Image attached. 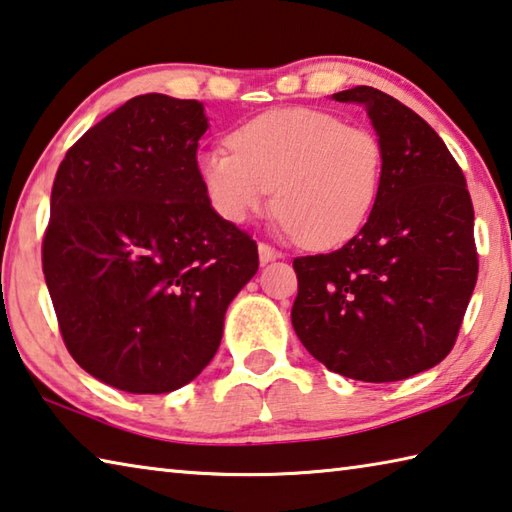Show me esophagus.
I'll return each instance as SVG.
<instances>
[{
	"label": "esophagus",
	"mask_w": 512,
	"mask_h": 512,
	"mask_svg": "<svg viewBox=\"0 0 512 512\" xmlns=\"http://www.w3.org/2000/svg\"><path fill=\"white\" fill-rule=\"evenodd\" d=\"M257 250H259V262L262 264H268V262H273V259L280 257V253H277V250L268 244H259Z\"/></svg>",
	"instance_id": "1"
}]
</instances>
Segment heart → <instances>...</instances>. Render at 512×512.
<instances>
[{"instance_id": "b5f03b06", "label": "heart", "mask_w": 512, "mask_h": 512, "mask_svg": "<svg viewBox=\"0 0 512 512\" xmlns=\"http://www.w3.org/2000/svg\"><path fill=\"white\" fill-rule=\"evenodd\" d=\"M199 156L210 206L230 224L262 212L275 188V210L304 246L331 248L367 224L383 185L385 154L367 127L320 109H273Z\"/></svg>"}]
</instances>
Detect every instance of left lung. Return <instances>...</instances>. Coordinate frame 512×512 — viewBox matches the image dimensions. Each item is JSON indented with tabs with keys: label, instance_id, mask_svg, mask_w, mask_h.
Segmentation results:
<instances>
[{
	"label": "left lung",
	"instance_id": "left-lung-1",
	"mask_svg": "<svg viewBox=\"0 0 512 512\" xmlns=\"http://www.w3.org/2000/svg\"><path fill=\"white\" fill-rule=\"evenodd\" d=\"M367 111L385 172L367 224L340 250L293 259L291 322L306 351L340 376L394 383L448 356L479 259L466 176L439 134L374 87L333 94Z\"/></svg>",
	"mask_w": 512,
	"mask_h": 512
}]
</instances>
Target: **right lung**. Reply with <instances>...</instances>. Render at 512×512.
<instances>
[{
	"label": "right lung",
	"mask_w": 512,
	"mask_h": 512,
	"mask_svg": "<svg viewBox=\"0 0 512 512\" xmlns=\"http://www.w3.org/2000/svg\"><path fill=\"white\" fill-rule=\"evenodd\" d=\"M199 100L145 94L111 111L55 174L42 244L62 340L100 383L167 394L219 349L257 244L203 190Z\"/></svg>",
	"instance_id": "obj_1"
}]
</instances>
